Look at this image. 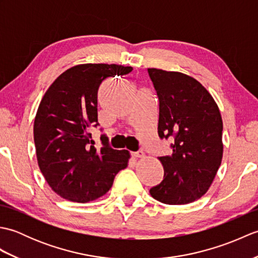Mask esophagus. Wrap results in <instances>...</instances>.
Returning <instances> with one entry per match:
<instances>
[{
  "label": "esophagus",
  "instance_id": "esophagus-1",
  "mask_svg": "<svg viewBox=\"0 0 258 258\" xmlns=\"http://www.w3.org/2000/svg\"><path fill=\"white\" fill-rule=\"evenodd\" d=\"M132 156L133 157H144L145 156V154L142 151H139V152H134V153H132Z\"/></svg>",
  "mask_w": 258,
  "mask_h": 258
}]
</instances>
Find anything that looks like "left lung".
Instances as JSON below:
<instances>
[{
  "mask_svg": "<svg viewBox=\"0 0 258 258\" xmlns=\"http://www.w3.org/2000/svg\"><path fill=\"white\" fill-rule=\"evenodd\" d=\"M147 71L160 101L158 136L173 141L172 154L158 157L164 178L150 194L164 204H188L206 193L221 166L220 108L210 92L191 76L158 69Z\"/></svg>",
  "mask_w": 258,
  "mask_h": 258,
  "instance_id": "1",
  "label": "left lung"
}]
</instances>
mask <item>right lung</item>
<instances>
[{
  "label": "right lung",
  "mask_w": 258,
  "mask_h": 258,
  "mask_svg": "<svg viewBox=\"0 0 258 258\" xmlns=\"http://www.w3.org/2000/svg\"><path fill=\"white\" fill-rule=\"evenodd\" d=\"M132 67L80 64L53 82L38 105L34 143L41 172L63 199L87 203L106 194L120 169L127 167L130 152L113 150L107 138L96 149L89 128L97 123V92L102 82L128 74Z\"/></svg>",
  "instance_id": "add662e5"
}]
</instances>
